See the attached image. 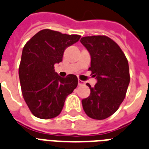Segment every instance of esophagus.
I'll return each mask as SVG.
<instances>
[{"label":"esophagus","instance_id":"obj_1","mask_svg":"<svg viewBox=\"0 0 149 149\" xmlns=\"http://www.w3.org/2000/svg\"><path fill=\"white\" fill-rule=\"evenodd\" d=\"M78 84L79 85L84 84V82L83 80H81V79H78Z\"/></svg>","mask_w":149,"mask_h":149}]
</instances>
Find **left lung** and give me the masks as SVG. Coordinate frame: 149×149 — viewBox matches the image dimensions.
<instances>
[{
	"label": "left lung",
	"instance_id": "left-lung-1",
	"mask_svg": "<svg viewBox=\"0 0 149 149\" xmlns=\"http://www.w3.org/2000/svg\"><path fill=\"white\" fill-rule=\"evenodd\" d=\"M80 42L91 57L88 70L97 82L95 87L87 83L91 95L82 100L83 109L89 117L104 120L109 117L121 105L130 83L127 58L120 46L107 36H89Z\"/></svg>",
	"mask_w": 149,
	"mask_h": 149
}]
</instances>
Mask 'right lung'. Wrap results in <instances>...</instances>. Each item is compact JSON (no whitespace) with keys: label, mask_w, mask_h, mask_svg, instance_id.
<instances>
[{"label":"right lung","mask_w":149,"mask_h":149,"mask_svg":"<svg viewBox=\"0 0 149 149\" xmlns=\"http://www.w3.org/2000/svg\"><path fill=\"white\" fill-rule=\"evenodd\" d=\"M81 36L42 29L25 44L19 76L25 102L36 117L48 120L62 112L68 95L77 87V76L62 78L54 72V64L62 61L65 49Z\"/></svg>","instance_id":"1"}]
</instances>
